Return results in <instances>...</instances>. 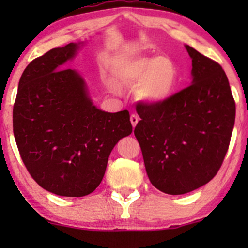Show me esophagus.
<instances>
[{"instance_id":"esophagus-1","label":"esophagus","mask_w":248,"mask_h":248,"mask_svg":"<svg viewBox=\"0 0 248 248\" xmlns=\"http://www.w3.org/2000/svg\"><path fill=\"white\" fill-rule=\"evenodd\" d=\"M130 120H131L132 126H133V127L137 126V124H138V122H139V117H138V115L132 114V115H131V117H130Z\"/></svg>"}]
</instances>
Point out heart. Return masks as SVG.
Returning <instances> with one entry per match:
<instances>
[{
  "instance_id": "b5f03b06",
  "label": "heart",
  "mask_w": 248,
  "mask_h": 248,
  "mask_svg": "<svg viewBox=\"0 0 248 248\" xmlns=\"http://www.w3.org/2000/svg\"><path fill=\"white\" fill-rule=\"evenodd\" d=\"M120 82L135 86V97L148 106L167 103L175 96L179 80L177 64L170 57L140 56L116 69Z\"/></svg>"
}]
</instances>
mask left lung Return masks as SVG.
<instances>
[{
  "label": "left lung",
  "instance_id": "left-lung-1",
  "mask_svg": "<svg viewBox=\"0 0 248 248\" xmlns=\"http://www.w3.org/2000/svg\"><path fill=\"white\" fill-rule=\"evenodd\" d=\"M192 82L167 103L139 104L134 134L145 170L159 191L181 195L205 185L225 159L235 124L236 105L225 71L185 45Z\"/></svg>",
  "mask_w": 248,
  "mask_h": 248
}]
</instances>
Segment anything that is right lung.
Masks as SVG:
<instances>
[{
  "label": "right lung",
  "mask_w": 248,
  "mask_h": 248,
  "mask_svg": "<svg viewBox=\"0 0 248 248\" xmlns=\"http://www.w3.org/2000/svg\"><path fill=\"white\" fill-rule=\"evenodd\" d=\"M83 43L48 50L19 81L13 133L29 174L44 189L80 198L98 187L122 138L132 133L127 110L94 106L82 76L65 69Z\"/></svg>",
  "instance_id": "obj_1"
}]
</instances>
